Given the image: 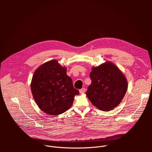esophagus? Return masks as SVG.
<instances>
[{
	"label": "esophagus",
	"instance_id": "obj_1",
	"mask_svg": "<svg viewBox=\"0 0 152 152\" xmlns=\"http://www.w3.org/2000/svg\"><path fill=\"white\" fill-rule=\"evenodd\" d=\"M79 92H80V93H85V88H82V89L79 90Z\"/></svg>",
	"mask_w": 152,
	"mask_h": 152
}]
</instances>
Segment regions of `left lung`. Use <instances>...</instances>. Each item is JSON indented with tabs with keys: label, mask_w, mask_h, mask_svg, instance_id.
<instances>
[{
	"label": "left lung",
	"mask_w": 152,
	"mask_h": 152,
	"mask_svg": "<svg viewBox=\"0 0 152 152\" xmlns=\"http://www.w3.org/2000/svg\"><path fill=\"white\" fill-rule=\"evenodd\" d=\"M90 77L91 83L86 94L93 105L109 111L120 104L126 93L127 82L116 66L107 62L93 67Z\"/></svg>",
	"instance_id": "left-lung-1"
}]
</instances>
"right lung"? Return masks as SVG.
Returning a JSON list of instances; mask_svg holds the SVG:
<instances>
[{"label":"right lung","mask_w":152,"mask_h":152,"mask_svg":"<svg viewBox=\"0 0 152 152\" xmlns=\"http://www.w3.org/2000/svg\"><path fill=\"white\" fill-rule=\"evenodd\" d=\"M32 93L40 110L49 115L61 114L73 104L75 89L67 69L56 60L41 65L35 72L31 85Z\"/></svg>","instance_id":"obj_1"}]
</instances>
